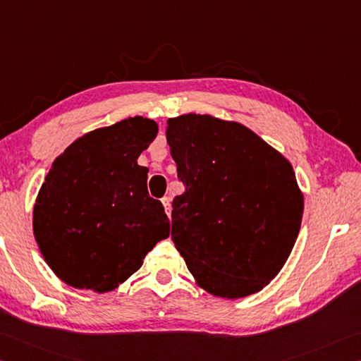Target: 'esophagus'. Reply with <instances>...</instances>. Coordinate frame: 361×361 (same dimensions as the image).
Returning a JSON list of instances; mask_svg holds the SVG:
<instances>
[{
	"instance_id": "obj_1",
	"label": "esophagus",
	"mask_w": 361,
	"mask_h": 361,
	"mask_svg": "<svg viewBox=\"0 0 361 361\" xmlns=\"http://www.w3.org/2000/svg\"><path fill=\"white\" fill-rule=\"evenodd\" d=\"M161 203L164 206V211H166V214H168V217H171V198H168V197L161 198Z\"/></svg>"
}]
</instances>
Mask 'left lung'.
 <instances>
[{"label": "left lung", "instance_id": "left-lung-1", "mask_svg": "<svg viewBox=\"0 0 361 361\" xmlns=\"http://www.w3.org/2000/svg\"><path fill=\"white\" fill-rule=\"evenodd\" d=\"M166 139L185 185L173 200L171 238L188 271L222 298L260 292L300 233L292 164L244 125L211 116L169 118Z\"/></svg>", "mask_w": 361, "mask_h": 361}]
</instances>
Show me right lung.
<instances>
[{
  "label": "right lung",
  "mask_w": 361,
  "mask_h": 361,
  "mask_svg": "<svg viewBox=\"0 0 361 361\" xmlns=\"http://www.w3.org/2000/svg\"><path fill=\"white\" fill-rule=\"evenodd\" d=\"M158 133L130 117L87 133L52 163L37 195L33 231L44 260L75 288L109 292L169 236V219L149 197L137 157Z\"/></svg>",
  "instance_id": "1"
}]
</instances>
